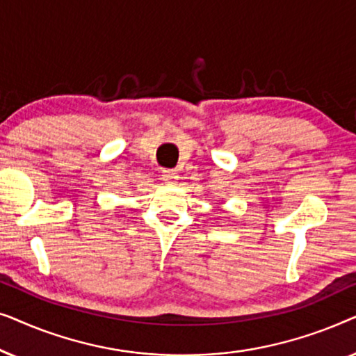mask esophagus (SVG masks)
<instances>
[{
    "instance_id": "obj_1",
    "label": "esophagus",
    "mask_w": 356,
    "mask_h": 356,
    "mask_svg": "<svg viewBox=\"0 0 356 356\" xmlns=\"http://www.w3.org/2000/svg\"><path fill=\"white\" fill-rule=\"evenodd\" d=\"M162 178L167 184H175V183H177V179H178V173H175L173 170H163Z\"/></svg>"
}]
</instances>
